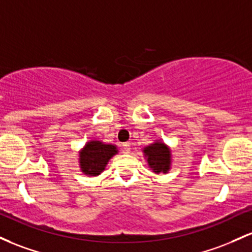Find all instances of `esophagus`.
<instances>
[{
	"label": "esophagus",
	"mask_w": 252,
	"mask_h": 252,
	"mask_svg": "<svg viewBox=\"0 0 252 252\" xmlns=\"http://www.w3.org/2000/svg\"><path fill=\"white\" fill-rule=\"evenodd\" d=\"M123 151L124 154H129V152H131V146H129L128 143L123 144Z\"/></svg>",
	"instance_id": "obj_1"
}]
</instances>
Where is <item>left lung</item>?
<instances>
[{
    "mask_svg": "<svg viewBox=\"0 0 252 252\" xmlns=\"http://www.w3.org/2000/svg\"><path fill=\"white\" fill-rule=\"evenodd\" d=\"M145 157H148V163L150 168L152 169L156 174L159 172H166L170 169V151L169 148L164 143L156 141L151 145L146 146L144 149Z\"/></svg>",
    "mask_w": 252,
    "mask_h": 252,
    "instance_id": "obj_1",
    "label": "left lung"
}]
</instances>
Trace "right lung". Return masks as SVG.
Returning a JSON list of instances; mask_svg holds the SVG:
<instances>
[{
    "instance_id": "right-lung-1",
    "label": "right lung",
    "mask_w": 252,
    "mask_h": 252,
    "mask_svg": "<svg viewBox=\"0 0 252 252\" xmlns=\"http://www.w3.org/2000/svg\"><path fill=\"white\" fill-rule=\"evenodd\" d=\"M118 152L117 146L103 144L102 141H88L80 152L82 171L89 176H97L104 170L107 163Z\"/></svg>"
}]
</instances>
